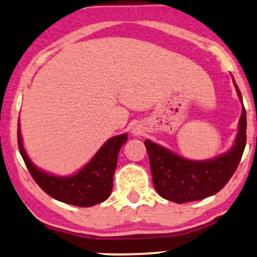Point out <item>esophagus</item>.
<instances>
[{"instance_id":"esophagus-1","label":"esophagus","mask_w":257,"mask_h":257,"mask_svg":"<svg viewBox=\"0 0 257 257\" xmlns=\"http://www.w3.org/2000/svg\"><path fill=\"white\" fill-rule=\"evenodd\" d=\"M132 132H134V135H136V136H137V135H141V134H142L141 130H138V128H134V131H132Z\"/></svg>"}]
</instances>
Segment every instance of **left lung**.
Instances as JSON below:
<instances>
[{"mask_svg": "<svg viewBox=\"0 0 257 257\" xmlns=\"http://www.w3.org/2000/svg\"><path fill=\"white\" fill-rule=\"evenodd\" d=\"M236 85V83H234ZM237 93L242 101L239 89ZM246 143V114L243 108L234 146L230 152L213 160L192 161L166 148L146 141L153 183L160 196L176 203L200 201L215 195L236 172Z\"/></svg>", "mask_w": 257, "mask_h": 257, "instance_id": "8db88e82", "label": "left lung"}]
</instances>
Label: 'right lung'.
I'll return each instance as SVG.
<instances>
[{"label":"right lung","mask_w":257,"mask_h":257,"mask_svg":"<svg viewBox=\"0 0 257 257\" xmlns=\"http://www.w3.org/2000/svg\"><path fill=\"white\" fill-rule=\"evenodd\" d=\"M123 134L107 141L83 170L72 177H55L36 167L29 159L21 141L18 122V146L33 180L45 194L63 203L78 207H91L110 196L117 154L127 141Z\"/></svg>","instance_id":"add662e5"}]
</instances>
